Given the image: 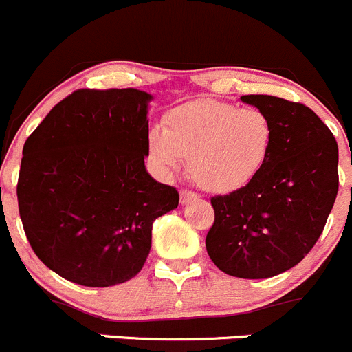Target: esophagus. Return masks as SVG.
<instances>
[{"label": "esophagus", "instance_id": "34e87169", "mask_svg": "<svg viewBox=\"0 0 352 352\" xmlns=\"http://www.w3.org/2000/svg\"><path fill=\"white\" fill-rule=\"evenodd\" d=\"M195 200H198V197L195 193H191V191H186V190H183L179 193V201H181V205H188V204H191V201H195Z\"/></svg>", "mask_w": 352, "mask_h": 352}]
</instances>
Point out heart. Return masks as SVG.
<instances>
[{
	"instance_id": "heart-1",
	"label": "heart",
	"mask_w": 352,
	"mask_h": 352,
	"mask_svg": "<svg viewBox=\"0 0 352 352\" xmlns=\"http://www.w3.org/2000/svg\"><path fill=\"white\" fill-rule=\"evenodd\" d=\"M272 145V121L263 111L207 99L171 109L162 128H152L147 137L159 175L173 177L186 159L195 183L217 195L248 186L265 168Z\"/></svg>"
}]
</instances>
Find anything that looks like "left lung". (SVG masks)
<instances>
[{"mask_svg": "<svg viewBox=\"0 0 352 352\" xmlns=\"http://www.w3.org/2000/svg\"><path fill=\"white\" fill-rule=\"evenodd\" d=\"M241 100L272 121V152L248 186L212 198L205 246L228 276L267 279L298 265L322 234L339 190V147L302 104L274 96Z\"/></svg>", "mask_w": 352, "mask_h": 352, "instance_id": "left-lung-1", "label": "left lung"}]
</instances>
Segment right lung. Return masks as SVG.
Masks as SVG:
<instances>
[{"label": "right lung", "mask_w": 352, "mask_h": 352, "mask_svg": "<svg viewBox=\"0 0 352 352\" xmlns=\"http://www.w3.org/2000/svg\"><path fill=\"white\" fill-rule=\"evenodd\" d=\"M138 89L76 90L23 145L19 210L30 246L63 279L109 287L137 276L152 224L179 204L145 168L148 107Z\"/></svg>", "instance_id": "obj_1"}]
</instances>
